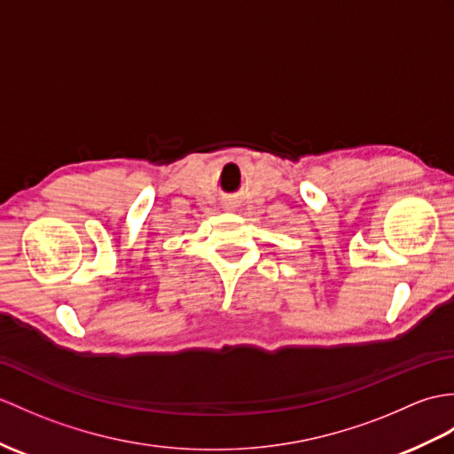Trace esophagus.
Segmentation results:
<instances>
[{"instance_id":"obj_1","label":"esophagus","mask_w":454,"mask_h":454,"mask_svg":"<svg viewBox=\"0 0 454 454\" xmlns=\"http://www.w3.org/2000/svg\"><path fill=\"white\" fill-rule=\"evenodd\" d=\"M228 208H230V207H228Z\"/></svg>"}]
</instances>
